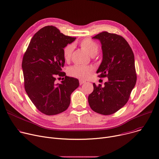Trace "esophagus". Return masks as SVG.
Wrapping results in <instances>:
<instances>
[{
	"label": "esophagus",
	"instance_id": "obj_1",
	"mask_svg": "<svg viewBox=\"0 0 159 159\" xmlns=\"http://www.w3.org/2000/svg\"><path fill=\"white\" fill-rule=\"evenodd\" d=\"M85 82V81H84V80H79V83H80V85L84 84Z\"/></svg>",
	"mask_w": 159,
	"mask_h": 159
}]
</instances>
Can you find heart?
<instances>
[{
	"instance_id": "heart-1",
	"label": "heart",
	"mask_w": 159,
	"mask_h": 159,
	"mask_svg": "<svg viewBox=\"0 0 159 159\" xmlns=\"http://www.w3.org/2000/svg\"><path fill=\"white\" fill-rule=\"evenodd\" d=\"M81 48L89 56H95L98 51V45L93 40L86 39L82 40L80 43ZM74 51V46L72 44L67 45L63 49V56L65 60L68 61L70 59L72 52ZM93 69L91 66H85L75 65L71 66L68 69V74L76 78L85 79L88 78L92 73Z\"/></svg>"
}]
</instances>
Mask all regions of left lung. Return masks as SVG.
<instances>
[{"label":"left lung","mask_w":159,"mask_h":159,"mask_svg":"<svg viewBox=\"0 0 159 159\" xmlns=\"http://www.w3.org/2000/svg\"><path fill=\"white\" fill-rule=\"evenodd\" d=\"M93 39L100 41L103 53L96 73L100 77H107L108 81L104 86L93 84L88 102L95 112L110 115L126 104L136 85L134 56L128 42L120 35L103 32Z\"/></svg>","instance_id":"1"}]
</instances>
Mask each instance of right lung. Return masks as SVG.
Instances as JSON below:
<instances>
[{"label":"right lung","instance_id":"right-lung-1","mask_svg":"<svg viewBox=\"0 0 159 159\" xmlns=\"http://www.w3.org/2000/svg\"><path fill=\"white\" fill-rule=\"evenodd\" d=\"M75 39L65 35L55 26H46L34 35L23 56L25 91L36 108L46 115L65 111L71 94L79 85L77 79L61 71L65 63L63 49ZM57 75L65 76L60 84L55 83Z\"/></svg>","mask_w":159,"mask_h":159}]
</instances>
